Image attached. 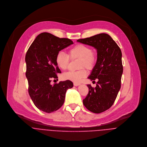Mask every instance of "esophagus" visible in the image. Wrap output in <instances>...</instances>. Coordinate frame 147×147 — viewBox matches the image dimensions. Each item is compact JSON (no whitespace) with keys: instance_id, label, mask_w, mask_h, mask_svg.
Returning <instances> with one entry per match:
<instances>
[{"instance_id":"34e87169","label":"esophagus","mask_w":147,"mask_h":147,"mask_svg":"<svg viewBox=\"0 0 147 147\" xmlns=\"http://www.w3.org/2000/svg\"><path fill=\"white\" fill-rule=\"evenodd\" d=\"M80 84V83H77V82H74V85L75 86H79Z\"/></svg>"}]
</instances>
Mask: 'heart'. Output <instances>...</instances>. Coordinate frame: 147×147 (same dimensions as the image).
<instances>
[{"mask_svg":"<svg viewBox=\"0 0 147 147\" xmlns=\"http://www.w3.org/2000/svg\"><path fill=\"white\" fill-rule=\"evenodd\" d=\"M70 57L72 59H79V68H82L77 71H69L64 73L62 78L65 80H69L75 82H79L87 75V71L84 67L87 69H92L96 62V57L92 49L86 45L78 44L72 48L69 51V55L63 51L57 53L56 56V63L58 67L62 69H67Z\"/></svg>","mask_w":147,"mask_h":147,"instance_id":"1","label":"heart"}]
</instances>
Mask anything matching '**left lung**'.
<instances>
[{
	"mask_svg": "<svg viewBox=\"0 0 147 147\" xmlns=\"http://www.w3.org/2000/svg\"><path fill=\"white\" fill-rule=\"evenodd\" d=\"M97 50V61L88 77L97 79L94 88L88 84L89 91L83 100L84 106L94 113H102L113 105L121 88L123 72L122 53L119 47L107 34L100 33L77 40Z\"/></svg>",
	"mask_w": 147,
	"mask_h": 147,
	"instance_id": "1",
	"label": "left lung"
}]
</instances>
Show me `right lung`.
Masks as SVG:
<instances>
[{
	"mask_svg": "<svg viewBox=\"0 0 147 147\" xmlns=\"http://www.w3.org/2000/svg\"><path fill=\"white\" fill-rule=\"evenodd\" d=\"M71 44L73 41L70 39L42 33L26 52L28 92L34 105L40 110L50 113L59 109L64 102L67 90L73 87V83L69 80L51 84L52 80L57 79V74L61 73L56 63L57 53Z\"/></svg>",
	"mask_w": 147,
	"mask_h": 147,
	"instance_id": "add662e5",
	"label": "right lung"
}]
</instances>
